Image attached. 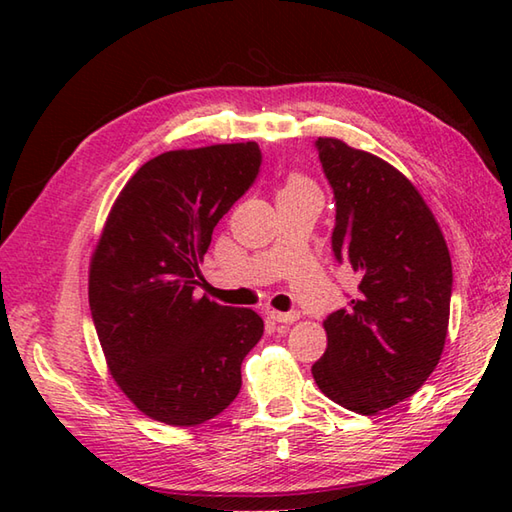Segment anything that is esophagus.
<instances>
[{
	"label": "esophagus",
	"instance_id": "obj_1",
	"mask_svg": "<svg viewBox=\"0 0 512 512\" xmlns=\"http://www.w3.org/2000/svg\"><path fill=\"white\" fill-rule=\"evenodd\" d=\"M268 314H270V319L277 321V323H295L301 317L299 312H277V310H270Z\"/></svg>",
	"mask_w": 512,
	"mask_h": 512
}]
</instances>
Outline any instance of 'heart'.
Returning <instances> with one entry per match:
<instances>
[{
  "label": "heart",
  "mask_w": 512,
  "mask_h": 512,
  "mask_svg": "<svg viewBox=\"0 0 512 512\" xmlns=\"http://www.w3.org/2000/svg\"><path fill=\"white\" fill-rule=\"evenodd\" d=\"M306 189H314L312 182H308L306 178H301V176H292L286 182V187L281 189V191H306Z\"/></svg>",
  "instance_id": "b5f03b06"
}]
</instances>
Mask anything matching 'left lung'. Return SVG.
Wrapping results in <instances>:
<instances>
[{
    "label": "left lung",
    "mask_w": 512,
    "mask_h": 512,
    "mask_svg": "<svg viewBox=\"0 0 512 512\" xmlns=\"http://www.w3.org/2000/svg\"><path fill=\"white\" fill-rule=\"evenodd\" d=\"M334 191L332 250L358 292L323 321L312 365L336 405L374 416L413 396L436 369L449 330L453 270L440 226L418 189L389 162L339 138H319Z\"/></svg>",
    "instance_id": "left-lung-1"
}]
</instances>
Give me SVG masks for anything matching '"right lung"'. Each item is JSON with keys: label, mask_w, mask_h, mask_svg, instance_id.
Returning <instances> with one entry per match:
<instances>
[{"label": "right lung", "mask_w": 512, "mask_h": 512, "mask_svg": "<svg viewBox=\"0 0 512 512\" xmlns=\"http://www.w3.org/2000/svg\"><path fill=\"white\" fill-rule=\"evenodd\" d=\"M259 165L257 143L151 158L118 193L92 253L90 310L110 374L136 409L171 427L231 405L264 334L257 312L195 295L213 228Z\"/></svg>", "instance_id": "add662e5"}]
</instances>
